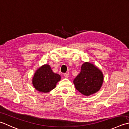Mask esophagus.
I'll use <instances>...</instances> for the list:
<instances>
[{
  "label": "esophagus",
  "instance_id": "34e87169",
  "mask_svg": "<svg viewBox=\"0 0 129 129\" xmlns=\"http://www.w3.org/2000/svg\"><path fill=\"white\" fill-rule=\"evenodd\" d=\"M63 76H64V77L66 78H68V77H69V73H65L63 74Z\"/></svg>",
  "mask_w": 129,
  "mask_h": 129
}]
</instances>
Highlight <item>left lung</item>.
Returning <instances> with one entry per match:
<instances>
[{
  "label": "left lung",
  "mask_w": 129,
  "mask_h": 129,
  "mask_svg": "<svg viewBox=\"0 0 129 129\" xmlns=\"http://www.w3.org/2000/svg\"><path fill=\"white\" fill-rule=\"evenodd\" d=\"M104 76L98 68L89 62L81 66V72L73 80L76 90L85 96L99 91L103 83Z\"/></svg>",
  "instance_id": "obj_1"
}]
</instances>
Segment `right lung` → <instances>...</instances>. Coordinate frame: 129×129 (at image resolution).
Wrapping results in <instances>:
<instances>
[{
  "label": "right lung",
  "instance_id": "add662e5",
  "mask_svg": "<svg viewBox=\"0 0 129 129\" xmlns=\"http://www.w3.org/2000/svg\"><path fill=\"white\" fill-rule=\"evenodd\" d=\"M60 80V75L53 73L51 67L45 64L37 70L33 76L32 83L37 90L46 93L54 88Z\"/></svg>",
  "mask_w": 129,
  "mask_h": 129
}]
</instances>
